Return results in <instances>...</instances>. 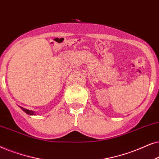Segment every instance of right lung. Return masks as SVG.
I'll use <instances>...</instances> for the list:
<instances>
[{
	"label": "right lung",
	"mask_w": 159,
	"mask_h": 159,
	"mask_svg": "<svg viewBox=\"0 0 159 159\" xmlns=\"http://www.w3.org/2000/svg\"><path fill=\"white\" fill-rule=\"evenodd\" d=\"M21 107V109H22L23 111H25L27 114H29V115H36V114H35V112H34L33 111H30V110H27V109H25L22 107Z\"/></svg>",
	"instance_id": "obj_1"
}]
</instances>
